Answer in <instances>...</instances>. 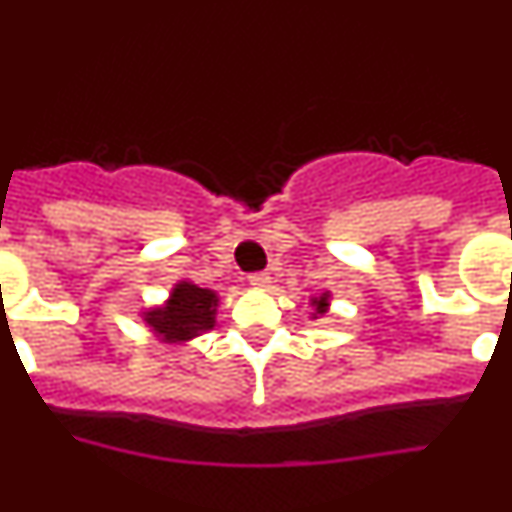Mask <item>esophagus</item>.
<instances>
[{
  "instance_id": "34e87169",
  "label": "esophagus",
  "mask_w": 512,
  "mask_h": 512,
  "mask_svg": "<svg viewBox=\"0 0 512 512\" xmlns=\"http://www.w3.org/2000/svg\"><path fill=\"white\" fill-rule=\"evenodd\" d=\"M248 282H251L253 289H269L271 287V277L266 274V271H261V274H251V277H248Z\"/></svg>"
}]
</instances>
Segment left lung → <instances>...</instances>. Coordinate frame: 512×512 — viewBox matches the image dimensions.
I'll return each mask as SVG.
<instances>
[{"mask_svg": "<svg viewBox=\"0 0 512 512\" xmlns=\"http://www.w3.org/2000/svg\"><path fill=\"white\" fill-rule=\"evenodd\" d=\"M310 305H312L310 320L325 318V315L330 312V292H328V289H325V292H320V295H312Z\"/></svg>", "mask_w": 512, "mask_h": 512, "instance_id": "1", "label": "left lung"}]
</instances>
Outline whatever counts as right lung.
<instances>
[{
	"label": "right lung",
	"mask_w": 512,
	"mask_h": 512,
	"mask_svg": "<svg viewBox=\"0 0 512 512\" xmlns=\"http://www.w3.org/2000/svg\"><path fill=\"white\" fill-rule=\"evenodd\" d=\"M220 295L215 289L179 279L161 305L140 310L153 338L169 346H184L202 333H210L217 323Z\"/></svg>",
	"instance_id": "obj_1"
}]
</instances>
